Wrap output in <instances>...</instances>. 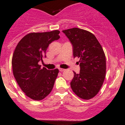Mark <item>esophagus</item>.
I'll return each instance as SVG.
<instances>
[{"instance_id": "34e87169", "label": "esophagus", "mask_w": 125, "mask_h": 125, "mask_svg": "<svg viewBox=\"0 0 125 125\" xmlns=\"http://www.w3.org/2000/svg\"><path fill=\"white\" fill-rule=\"evenodd\" d=\"M59 71H60V72H63V71H64L65 70V69H63V68H59Z\"/></svg>"}]
</instances>
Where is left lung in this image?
Instances as JSON below:
<instances>
[{"label": "left lung", "instance_id": "left-lung-1", "mask_svg": "<svg viewBox=\"0 0 125 125\" xmlns=\"http://www.w3.org/2000/svg\"><path fill=\"white\" fill-rule=\"evenodd\" d=\"M62 31L72 43L74 57L80 59V73L74 71L71 89L79 97L89 100L98 94L105 78L104 52L91 32L78 28Z\"/></svg>", "mask_w": 125, "mask_h": 125}]
</instances>
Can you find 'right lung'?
<instances>
[{
  "label": "right lung",
  "instance_id": "1",
  "mask_svg": "<svg viewBox=\"0 0 125 125\" xmlns=\"http://www.w3.org/2000/svg\"><path fill=\"white\" fill-rule=\"evenodd\" d=\"M59 33V30L29 33L20 40L14 51L13 75L22 91L32 100H43L53 88L59 70L42 68L38 63L46 57L49 45L60 38Z\"/></svg>",
  "mask_w": 125,
  "mask_h": 125
}]
</instances>
